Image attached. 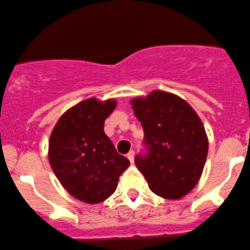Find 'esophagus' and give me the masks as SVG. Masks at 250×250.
Instances as JSON below:
<instances>
[{
    "instance_id": "obj_1",
    "label": "esophagus",
    "mask_w": 250,
    "mask_h": 250,
    "mask_svg": "<svg viewBox=\"0 0 250 250\" xmlns=\"http://www.w3.org/2000/svg\"><path fill=\"white\" fill-rule=\"evenodd\" d=\"M127 158H128V159H129V162H130V163L134 162V151L130 150L129 153L127 154Z\"/></svg>"
}]
</instances>
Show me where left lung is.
<instances>
[{"label": "left lung", "instance_id": "8db88e82", "mask_svg": "<svg viewBox=\"0 0 250 250\" xmlns=\"http://www.w3.org/2000/svg\"><path fill=\"white\" fill-rule=\"evenodd\" d=\"M144 130L146 154L136 165L149 188L160 197L179 200L199 183L206 163L208 139L195 109L181 97L153 91L130 101Z\"/></svg>", "mask_w": 250, "mask_h": 250}]
</instances>
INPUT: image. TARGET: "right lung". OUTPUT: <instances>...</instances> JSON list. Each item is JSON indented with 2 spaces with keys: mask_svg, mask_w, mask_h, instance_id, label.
Instances as JSON below:
<instances>
[{
  "mask_svg": "<svg viewBox=\"0 0 250 250\" xmlns=\"http://www.w3.org/2000/svg\"><path fill=\"white\" fill-rule=\"evenodd\" d=\"M116 100L91 99L67 109L49 139V163L62 188L86 204H100L116 191L129 160L104 132Z\"/></svg>",
  "mask_w": 250,
  "mask_h": 250,
  "instance_id": "obj_1",
  "label": "right lung"
}]
</instances>
